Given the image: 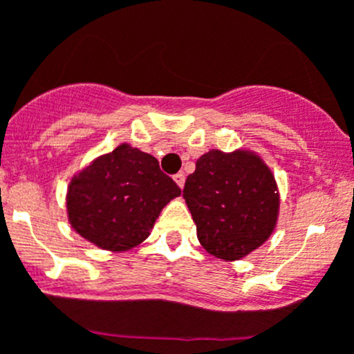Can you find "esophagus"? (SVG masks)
<instances>
[{"label":"esophagus","instance_id":"esophagus-1","mask_svg":"<svg viewBox=\"0 0 354 354\" xmlns=\"http://www.w3.org/2000/svg\"><path fill=\"white\" fill-rule=\"evenodd\" d=\"M174 180H175V183H177V186H179L180 189H183V187H184V183H186V175H184V174H177V175H174Z\"/></svg>","mask_w":354,"mask_h":354}]
</instances>
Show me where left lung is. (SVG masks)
<instances>
[{
  "instance_id": "obj_1",
  "label": "left lung",
  "mask_w": 354,
  "mask_h": 354,
  "mask_svg": "<svg viewBox=\"0 0 354 354\" xmlns=\"http://www.w3.org/2000/svg\"><path fill=\"white\" fill-rule=\"evenodd\" d=\"M196 235L207 252L233 261L272 235L279 191L270 168L251 151L212 149L196 161L184 186Z\"/></svg>"
}]
</instances>
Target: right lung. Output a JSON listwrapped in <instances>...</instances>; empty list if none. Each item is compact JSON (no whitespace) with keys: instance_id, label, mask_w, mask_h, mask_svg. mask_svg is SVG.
Listing matches in <instances>:
<instances>
[{"instance_id":"1","label":"right lung","mask_w":354,"mask_h":354,"mask_svg":"<svg viewBox=\"0 0 354 354\" xmlns=\"http://www.w3.org/2000/svg\"><path fill=\"white\" fill-rule=\"evenodd\" d=\"M179 194L154 156L121 144L73 175L68 221L91 244L128 251L147 239L163 207Z\"/></svg>"}]
</instances>
